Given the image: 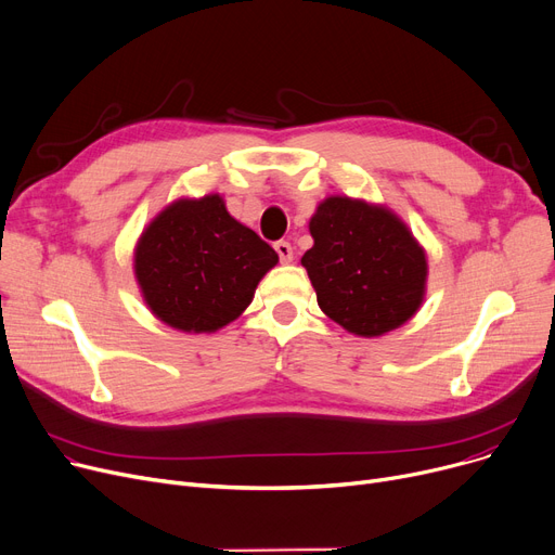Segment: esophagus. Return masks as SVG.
I'll return each instance as SVG.
<instances>
[{"label":"esophagus","instance_id":"1","mask_svg":"<svg viewBox=\"0 0 555 555\" xmlns=\"http://www.w3.org/2000/svg\"><path fill=\"white\" fill-rule=\"evenodd\" d=\"M274 249L281 258V262H293V245L285 243V241H279V243H274Z\"/></svg>","mask_w":555,"mask_h":555}]
</instances>
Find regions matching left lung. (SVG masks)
<instances>
[{
    "label": "left lung",
    "mask_w": 555,
    "mask_h": 555,
    "mask_svg": "<svg viewBox=\"0 0 555 555\" xmlns=\"http://www.w3.org/2000/svg\"><path fill=\"white\" fill-rule=\"evenodd\" d=\"M304 254L317 304L358 337L387 335L418 312L427 289V254L385 204L331 195L308 222Z\"/></svg>",
    "instance_id": "8db88e82"
}]
</instances>
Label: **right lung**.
Here are the masks:
<instances>
[{
	"instance_id": "obj_1",
	"label": "right lung",
	"mask_w": 555,
	"mask_h": 555,
	"mask_svg": "<svg viewBox=\"0 0 555 555\" xmlns=\"http://www.w3.org/2000/svg\"><path fill=\"white\" fill-rule=\"evenodd\" d=\"M134 279L166 326L199 335L238 319L276 251L233 218L220 193L180 197L164 207L134 245Z\"/></svg>"
}]
</instances>
